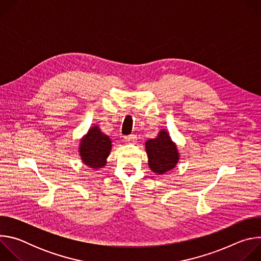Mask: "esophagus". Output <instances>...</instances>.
<instances>
[{
    "mask_svg": "<svg viewBox=\"0 0 261 261\" xmlns=\"http://www.w3.org/2000/svg\"><path fill=\"white\" fill-rule=\"evenodd\" d=\"M124 141L127 143H134L136 141V136L134 134L126 135V136H124Z\"/></svg>",
    "mask_w": 261,
    "mask_h": 261,
    "instance_id": "1",
    "label": "esophagus"
}]
</instances>
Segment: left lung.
Segmentation results:
<instances>
[{"mask_svg": "<svg viewBox=\"0 0 261 261\" xmlns=\"http://www.w3.org/2000/svg\"><path fill=\"white\" fill-rule=\"evenodd\" d=\"M145 151L148 158V166L152 171L158 174H164L173 169L179 159L175 143L164 129L159 132L156 138L146 140Z\"/></svg>", "mask_w": 261, "mask_h": 261, "instance_id": "left-lung-1", "label": "left lung"}]
</instances>
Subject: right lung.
Segmentation results:
<instances>
[{"label":"right lung","instance_id":"right-lung-1","mask_svg":"<svg viewBox=\"0 0 261 261\" xmlns=\"http://www.w3.org/2000/svg\"><path fill=\"white\" fill-rule=\"evenodd\" d=\"M111 146L109 136L102 133L98 126H93L81 140L80 155L86 165L99 169L105 166Z\"/></svg>","mask_w":261,"mask_h":261}]
</instances>
